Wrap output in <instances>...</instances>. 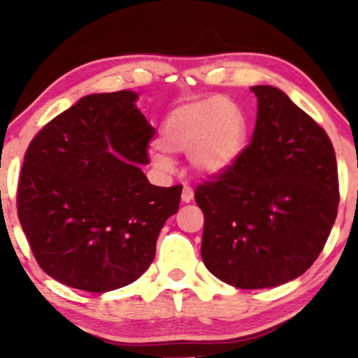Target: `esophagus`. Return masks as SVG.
<instances>
[{
	"mask_svg": "<svg viewBox=\"0 0 358 358\" xmlns=\"http://www.w3.org/2000/svg\"><path fill=\"white\" fill-rule=\"evenodd\" d=\"M192 200H193V190H192V187H188V185H185L183 192H182V202H183V203H190Z\"/></svg>",
	"mask_w": 358,
	"mask_h": 358,
	"instance_id": "esophagus-1",
	"label": "esophagus"
}]
</instances>
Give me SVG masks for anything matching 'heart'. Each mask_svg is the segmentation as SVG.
<instances>
[{
  "instance_id": "heart-1",
  "label": "heart",
  "mask_w": 358,
  "mask_h": 358,
  "mask_svg": "<svg viewBox=\"0 0 358 358\" xmlns=\"http://www.w3.org/2000/svg\"><path fill=\"white\" fill-rule=\"evenodd\" d=\"M245 119L232 101L225 97L187 102L168 113L159 129L162 146L150 151L151 163L158 170H173L171 153H188L196 173L219 175L239 158L245 145Z\"/></svg>"
}]
</instances>
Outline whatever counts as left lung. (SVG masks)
Instances as JSON below:
<instances>
[{
  "label": "left lung",
  "mask_w": 358,
  "mask_h": 358,
  "mask_svg": "<svg viewBox=\"0 0 358 358\" xmlns=\"http://www.w3.org/2000/svg\"><path fill=\"white\" fill-rule=\"evenodd\" d=\"M257 119L249 146L199 185L202 259L215 278L262 289L301 276L323 250L338 210L330 138L282 90L250 87Z\"/></svg>",
  "instance_id": "8db88e82"
}]
</instances>
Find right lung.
<instances>
[{"label": "right lung", "mask_w": 358, "mask_h": 358, "mask_svg": "<svg viewBox=\"0 0 358 358\" xmlns=\"http://www.w3.org/2000/svg\"><path fill=\"white\" fill-rule=\"evenodd\" d=\"M138 94H90L31 139L16 207L48 276L89 293L131 285L153 262L156 239L178 210L182 185L156 187L148 165L153 126Z\"/></svg>", "instance_id": "right-lung-1"}]
</instances>
